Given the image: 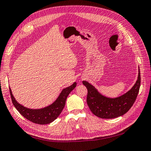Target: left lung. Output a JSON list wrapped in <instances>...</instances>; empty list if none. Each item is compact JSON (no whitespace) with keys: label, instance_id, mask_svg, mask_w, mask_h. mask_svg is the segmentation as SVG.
<instances>
[{"label":"left lung","instance_id":"left-lung-1","mask_svg":"<svg viewBox=\"0 0 151 151\" xmlns=\"http://www.w3.org/2000/svg\"><path fill=\"white\" fill-rule=\"evenodd\" d=\"M83 84L87 88V103L92 113L101 119L116 118L128 112L136 100L141 84L139 68L136 83L130 91L116 98L104 96L87 81H83Z\"/></svg>","mask_w":151,"mask_h":151}]
</instances>
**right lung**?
<instances>
[{
	"label": "right lung",
	"instance_id": "1",
	"mask_svg": "<svg viewBox=\"0 0 151 151\" xmlns=\"http://www.w3.org/2000/svg\"><path fill=\"white\" fill-rule=\"evenodd\" d=\"M76 82L64 88L57 99L53 104L42 109H29L26 107L21 105L15 100V98L12 94V92L10 88V96L12 103L16 109L21 113V115L29 121L38 124H50L56 119L65 106L66 98L69 94L71 93L76 87Z\"/></svg>",
	"mask_w": 151,
	"mask_h": 151
}]
</instances>
